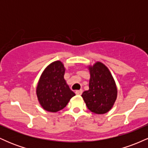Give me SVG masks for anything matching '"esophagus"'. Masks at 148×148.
Segmentation results:
<instances>
[{
  "instance_id": "34e87169",
  "label": "esophagus",
  "mask_w": 148,
  "mask_h": 148,
  "mask_svg": "<svg viewBox=\"0 0 148 148\" xmlns=\"http://www.w3.org/2000/svg\"><path fill=\"white\" fill-rule=\"evenodd\" d=\"M83 92V90H76V95H81V94H82Z\"/></svg>"
}]
</instances>
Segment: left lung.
I'll return each instance as SVG.
<instances>
[{
  "instance_id": "obj_1",
  "label": "left lung",
  "mask_w": 148,
  "mask_h": 148,
  "mask_svg": "<svg viewBox=\"0 0 148 148\" xmlns=\"http://www.w3.org/2000/svg\"><path fill=\"white\" fill-rule=\"evenodd\" d=\"M90 79L89 90L83 92L88 108L96 114L108 112L117 99L118 90L111 72L105 64L97 62L93 66H88Z\"/></svg>"
}]
</instances>
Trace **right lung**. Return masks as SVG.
Instances as JSON below:
<instances>
[{"label":"right lung","instance_id":"obj_1","mask_svg":"<svg viewBox=\"0 0 148 148\" xmlns=\"http://www.w3.org/2000/svg\"><path fill=\"white\" fill-rule=\"evenodd\" d=\"M65 68L60 60L55 61L42 72L36 88L39 102L46 111L56 113L63 108L75 93L64 79Z\"/></svg>","mask_w":148,"mask_h":148}]
</instances>
